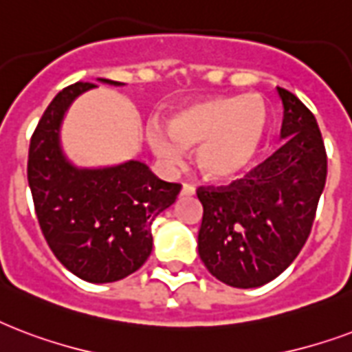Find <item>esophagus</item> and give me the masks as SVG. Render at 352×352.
Segmentation results:
<instances>
[{
	"instance_id": "obj_1",
	"label": "esophagus",
	"mask_w": 352,
	"mask_h": 352,
	"mask_svg": "<svg viewBox=\"0 0 352 352\" xmlns=\"http://www.w3.org/2000/svg\"><path fill=\"white\" fill-rule=\"evenodd\" d=\"M196 192V189L190 184L182 185V196H192Z\"/></svg>"
}]
</instances>
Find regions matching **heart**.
<instances>
[{"mask_svg":"<svg viewBox=\"0 0 352 352\" xmlns=\"http://www.w3.org/2000/svg\"><path fill=\"white\" fill-rule=\"evenodd\" d=\"M268 111L258 97H213L174 111L167 128L148 126L152 151L168 167L184 165L187 148L196 151L204 178L230 182L246 174L266 138Z\"/></svg>","mask_w":352,"mask_h":352,"instance_id":"heart-1","label":"heart"}]
</instances>
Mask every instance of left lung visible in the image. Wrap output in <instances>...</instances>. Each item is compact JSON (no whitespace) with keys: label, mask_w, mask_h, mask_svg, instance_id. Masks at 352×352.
<instances>
[{"label":"left lung","mask_w":352,"mask_h":352,"mask_svg":"<svg viewBox=\"0 0 352 352\" xmlns=\"http://www.w3.org/2000/svg\"><path fill=\"white\" fill-rule=\"evenodd\" d=\"M277 148L246 178L198 187L204 206L198 253L209 274L235 288L263 287L292 264L309 239L327 179V152L314 113L288 89Z\"/></svg>","instance_id":"obj_1"}]
</instances>
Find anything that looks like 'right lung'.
Here are the masks:
<instances>
[{"label": "right lung", "mask_w": 352, "mask_h": 352, "mask_svg": "<svg viewBox=\"0 0 352 352\" xmlns=\"http://www.w3.org/2000/svg\"><path fill=\"white\" fill-rule=\"evenodd\" d=\"M91 88L72 84L51 100L31 138L27 179L54 257L88 283H113L145 264L152 222L173 206L182 185L163 182L133 160L106 168H77L65 160L60 124L73 100Z\"/></svg>", "instance_id": "1"}]
</instances>
